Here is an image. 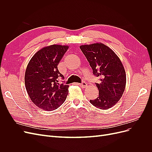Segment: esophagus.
<instances>
[{"instance_id": "1", "label": "esophagus", "mask_w": 152, "mask_h": 152, "mask_svg": "<svg viewBox=\"0 0 152 152\" xmlns=\"http://www.w3.org/2000/svg\"><path fill=\"white\" fill-rule=\"evenodd\" d=\"M78 85H79V86H80L81 87H86L87 86V84L85 82H82V83H80V84H78Z\"/></svg>"}]
</instances>
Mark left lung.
<instances>
[{"label": "left lung", "instance_id": "8db88e82", "mask_svg": "<svg viewBox=\"0 0 152 152\" xmlns=\"http://www.w3.org/2000/svg\"><path fill=\"white\" fill-rule=\"evenodd\" d=\"M80 48L93 71L100 77L96 83L99 96L90 102L96 108L108 110L115 105L122 97L126 84L125 69L113 50L101 42L81 45Z\"/></svg>", "mask_w": 152, "mask_h": 152}]
</instances>
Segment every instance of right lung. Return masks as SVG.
<instances>
[{"label": "right lung", "instance_id": "obj_1", "mask_svg": "<svg viewBox=\"0 0 152 152\" xmlns=\"http://www.w3.org/2000/svg\"><path fill=\"white\" fill-rule=\"evenodd\" d=\"M68 48L58 44L44 47L34 55L26 68L27 93L37 107L45 111L59 108L68 94L69 86L58 83L59 77L64 78L58 65Z\"/></svg>", "mask_w": 152, "mask_h": 152}]
</instances>
